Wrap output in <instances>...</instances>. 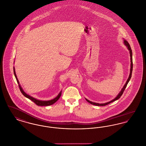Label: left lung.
Instances as JSON below:
<instances>
[{
  "label": "left lung",
  "instance_id": "1",
  "mask_svg": "<svg viewBox=\"0 0 146 146\" xmlns=\"http://www.w3.org/2000/svg\"><path fill=\"white\" fill-rule=\"evenodd\" d=\"M124 41V44L126 46V47L127 48L128 50L129 51L130 56V62H131V64H130V75H129V77H128V78H127V82L125 83V84H124V86H123V88L121 90V92L119 93V94L114 98V99L111 100L110 102H105V103L99 104V103H96V102H94L89 101V100H88V99H87L86 98H85L86 100H87V102H88L90 104H92V105H96V106H104L107 105L108 104H110V103H111V102H114V101H115V100H117L118 99H119L121 98V96L123 94V93L124 90H125L126 87H127V83L129 82V81H130V78H131V77L132 71H133V53H132V50H131V49L130 46L129 44L127 42V41H126L124 39V41Z\"/></svg>",
  "mask_w": 146,
  "mask_h": 146
}]
</instances>
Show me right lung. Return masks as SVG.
<instances>
[{
  "label": "right lung",
  "mask_w": 146,
  "mask_h": 146,
  "mask_svg": "<svg viewBox=\"0 0 146 146\" xmlns=\"http://www.w3.org/2000/svg\"><path fill=\"white\" fill-rule=\"evenodd\" d=\"M13 72H14L15 76V77H16V80H17V82L18 84H19V89H20L21 93L23 94V95H24L25 97L27 98L28 99H30V100H31L32 101L34 102L36 105H37L38 106H50V105H53V104H54L56 102H57V100L59 99V98L60 97L61 95H62V90H61V91L60 92V93L58 94V95H57V96H56L55 98H54V99H52V100H38V99H35V98H34L31 96V95L27 94L25 93V92L23 90V89L22 88L21 86L20 85L19 81V80H18V79H17V77L16 74L15 68H13Z\"/></svg>",
  "instance_id": "1"
}]
</instances>
